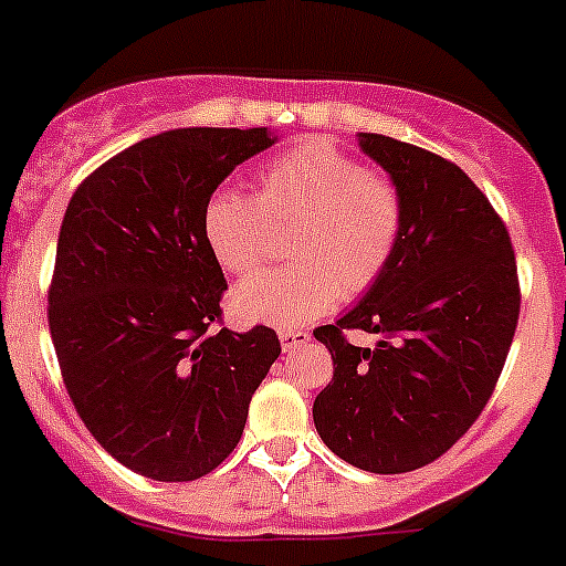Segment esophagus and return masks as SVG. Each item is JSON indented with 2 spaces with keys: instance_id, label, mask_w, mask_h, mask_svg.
<instances>
[{
  "instance_id": "1",
  "label": "esophagus",
  "mask_w": 566,
  "mask_h": 566,
  "mask_svg": "<svg viewBox=\"0 0 566 566\" xmlns=\"http://www.w3.org/2000/svg\"><path fill=\"white\" fill-rule=\"evenodd\" d=\"M279 340H282V348L284 352H295V348H301L304 343H310V332L307 329H279Z\"/></svg>"
}]
</instances>
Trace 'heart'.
Wrapping results in <instances>:
<instances>
[{
  "label": "heart",
  "instance_id": "b5f03b06",
  "mask_svg": "<svg viewBox=\"0 0 566 566\" xmlns=\"http://www.w3.org/2000/svg\"><path fill=\"white\" fill-rule=\"evenodd\" d=\"M268 223H293L295 265L248 276L231 290L229 310L242 324L298 326L385 276L405 234V195L335 142L310 136L253 172V198L220 187L200 211L206 248L234 276L262 262Z\"/></svg>",
  "mask_w": 566,
  "mask_h": 566
}]
</instances>
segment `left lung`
I'll use <instances>...</instances> for the list:
<instances>
[{
    "label": "left lung",
    "mask_w": 566,
    "mask_h": 566,
    "mask_svg": "<svg viewBox=\"0 0 566 566\" xmlns=\"http://www.w3.org/2000/svg\"><path fill=\"white\" fill-rule=\"evenodd\" d=\"M360 147L402 189L405 234L360 304L313 332L335 366L313 419L346 463L402 474L483 413L520 321V279L503 218L458 164L382 134H360ZM355 328L378 343L348 344Z\"/></svg>",
    "instance_id": "obj_1"
}]
</instances>
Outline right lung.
Segmentation results:
<instances>
[{"label": "right lung", "mask_w": 566, "mask_h": 566, "mask_svg": "<svg viewBox=\"0 0 566 566\" xmlns=\"http://www.w3.org/2000/svg\"><path fill=\"white\" fill-rule=\"evenodd\" d=\"M268 128H178L116 153L63 214L50 335L77 416L108 455L161 483L218 469L253 390L282 355L276 332H231L223 271L200 211Z\"/></svg>", "instance_id": "obj_1"}]
</instances>
